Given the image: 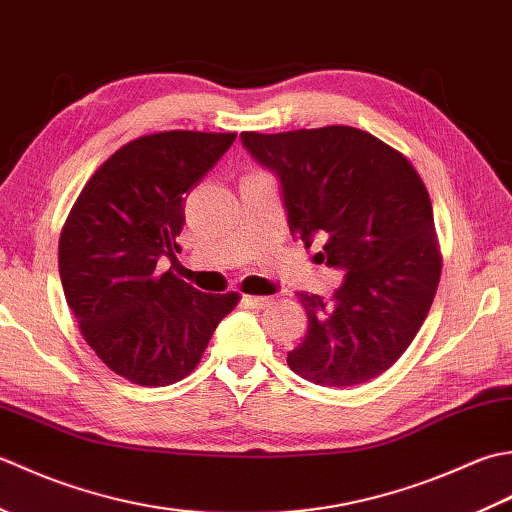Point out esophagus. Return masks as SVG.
Here are the masks:
<instances>
[{"label": "esophagus", "mask_w": 512, "mask_h": 512, "mask_svg": "<svg viewBox=\"0 0 512 512\" xmlns=\"http://www.w3.org/2000/svg\"><path fill=\"white\" fill-rule=\"evenodd\" d=\"M243 300L254 309H265L269 305H274V298H269V296H245Z\"/></svg>", "instance_id": "1"}]
</instances>
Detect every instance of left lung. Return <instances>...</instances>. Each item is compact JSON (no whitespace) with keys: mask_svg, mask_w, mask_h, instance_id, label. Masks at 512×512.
Listing matches in <instances>:
<instances>
[{"mask_svg":"<svg viewBox=\"0 0 512 512\" xmlns=\"http://www.w3.org/2000/svg\"><path fill=\"white\" fill-rule=\"evenodd\" d=\"M254 159L280 179L291 236L322 243L338 267L329 300L298 294L309 327L287 364L322 387H353L387 371L433 305L442 256L433 205L411 161L373 134L327 125L243 132Z\"/></svg>","mask_w":512,"mask_h":512,"instance_id":"8db88e82","label":"left lung"}]
</instances>
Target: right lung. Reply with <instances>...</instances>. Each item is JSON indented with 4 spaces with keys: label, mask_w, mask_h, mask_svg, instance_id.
Here are the masks:
<instances>
[{
    "label": "right lung",
    "mask_w": 512,
    "mask_h": 512,
    "mask_svg": "<svg viewBox=\"0 0 512 512\" xmlns=\"http://www.w3.org/2000/svg\"><path fill=\"white\" fill-rule=\"evenodd\" d=\"M234 139L170 130L125 143L90 176L61 229V285L81 336L139 387L190 375L241 298L203 294L156 267L181 249L185 198Z\"/></svg>",
    "instance_id": "right-lung-1"
}]
</instances>
